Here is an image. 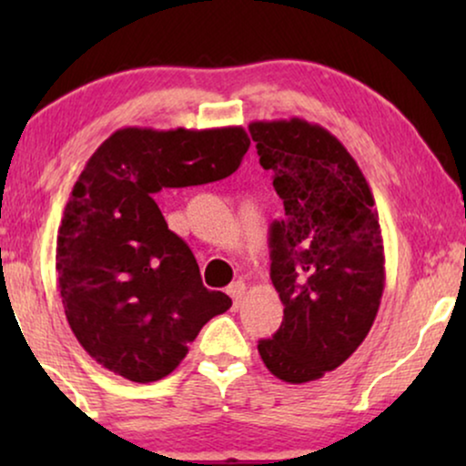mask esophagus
I'll list each match as a JSON object with an SVG mask.
<instances>
[{
	"label": "esophagus",
	"instance_id": "esophagus-1",
	"mask_svg": "<svg viewBox=\"0 0 466 466\" xmlns=\"http://www.w3.org/2000/svg\"><path fill=\"white\" fill-rule=\"evenodd\" d=\"M227 292H228V297L233 299V308H239L241 299H244V295H246V284L239 279V282H233L231 286H228Z\"/></svg>",
	"mask_w": 466,
	"mask_h": 466
}]
</instances>
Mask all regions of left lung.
<instances>
[{
	"mask_svg": "<svg viewBox=\"0 0 466 466\" xmlns=\"http://www.w3.org/2000/svg\"><path fill=\"white\" fill-rule=\"evenodd\" d=\"M248 129L284 201V220L269 228L284 320L258 354L278 380L305 384L346 362L373 327L386 279L378 209L352 155L324 127L290 118Z\"/></svg>",
	"mask_w": 466,
	"mask_h": 466,
	"instance_id": "8db88e82",
	"label": "left lung"
}]
</instances>
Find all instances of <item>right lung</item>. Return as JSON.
Segmentation results:
<instances>
[{
  "label": "right lung",
  "mask_w": 466,
  "mask_h": 466,
  "mask_svg": "<svg viewBox=\"0 0 466 466\" xmlns=\"http://www.w3.org/2000/svg\"><path fill=\"white\" fill-rule=\"evenodd\" d=\"M250 148L241 127L114 131L76 180L56 235V282L76 339L125 380L180 365L203 324L231 308L208 290L155 195L222 180Z\"/></svg>",
  "instance_id": "1"
}]
</instances>
